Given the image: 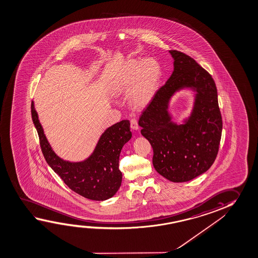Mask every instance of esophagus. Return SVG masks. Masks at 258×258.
Returning a JSON list of instances; mask_svg holds the SVG:
<instances>
[{
  "instance_id": "1",
  "label": "esophagus",
  "mask_w": 258,
  "mask_h": 258,
  "mask_svg": "<svg viewBox=\"0 0 258 258\" xmlns=\"http://www.w3.org/2000/svg\"><path fill=\"white\" fill-rule=\"evenodd\" d=\"M131 128L134 130V131H138V130H139V125H138V122H137V120H136V119H132Z\"/></svg>"
}]
</instances>
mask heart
I'll return each mask as SVG.
<instances>
[{"mask_svg":"<svg viewBox=\"0 0 258 258\" xmlns=\"http://www.w3.org/2000/svg\"><path fill=\"white\" fill-rule=\"evenodd\" d=\"M162 78L160 61L153 57L134 58L109 80L108 91L115 98L129 95L133 109H145L157 94Z\"/></svg>","mask_w":258,"mask_h":258,"instance_id":"heart-1","label":"heart"}]
</instances>
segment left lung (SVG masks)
Returning a JSON list of instances; mask_svg holds the SVG:
<instances>
[{
	"mask_svg": "<svg viewBox=\"0 0 258 258\" xmlns=\"http://www.w3.org/2000/svg\"><path fill=\"white\" fill-rule=\"evenodd\" d=\"M174 71L139 120L141 134L153 149V167L174 183L187 182L207 171L216 159L222 131L216 85L192 58L168 51ZM182 90L194 93L190 114L180 123L169 111L171 98Z\"/></svg>",
	"mask_w": 258,
	"mask_h": 258,
	"instance_id": "1",
	"label": "left lung"
}]
</instances>
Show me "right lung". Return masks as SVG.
I'll list each match as a JSON object with an SVG mask.
<instances>
[{
	"label": "right lung",
	"instance_id": "right-lung-1",
	"mask_svg": "<svg viewBox=\"0 0 258 258\" xmlns=\"http://www.w3.org/2000/svg\"><path fill=\"white\" fill-rule=\"evenodd\" d=\"M31 115L46 162L69 188L90 200L105 201L115 196L122 183V172L118 168L120 152L132 138L128 120L106 128L85 160L69 161L53 152L39 122L34 101Z\"/></svg>",
	"mask_w": 258,
	"mask_h": 258
}]
</instances>
